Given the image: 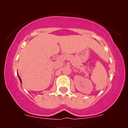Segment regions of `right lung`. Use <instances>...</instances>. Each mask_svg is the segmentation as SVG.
Wrapping results in <instances>:
<instances>
[{
    "label": "right lung",
    "instance_id": "right-lung-1",
    "mask_svg": "<svg viewBox=\"0 0 128 128\" xmlns=\"http://www.w3.org/2000/svg\"><path fill=\"white\" fill-rule=\"evenodd\" d=\"M18 78H19V79H20V80L21 83H22V80H21V78H20V76H18Z\"/></svg>",
    "mask_w": 128,
    "mask_h": 128
}]
</instances>
